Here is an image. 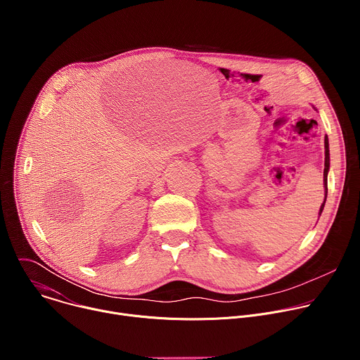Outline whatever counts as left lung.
<instances>
[{
    "label": "left lung",
    "mask_w": 360,
    "mask_h": 360,
    "mask_svg": "<svg viewBox=\"0 0 360 360\" xmlns=\"http://www.w3.org/2000/svg\"><path fill=\"white\" fill-rule=\"evenodd\" d=\"M315 108V107H314ZM316 110V108H315ZM329 167H330V158H329V139L328 135L325 136V169H323V188H325V199L323 203L321 205V210H319V217L323 211L325 207V202H326V196H328V172H329Z\"/></svg>",
    "instance_id": "8db88e82"
}]
</instances>
